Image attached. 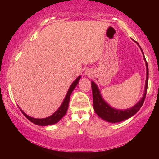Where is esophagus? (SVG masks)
Instances as JSON below:
<instances>
[{"label": "esophagus", "instance_id": "obj_1", "mask_svg": "<svg viewBox=\"0 0 159 159\" xmlns=\"http://www.w3.org/2000/svg\"><path fill=\"white\" fill-rule=\"evenodd\" d=\"M85 75H87L88 76H90V73H89V72H88V71H85Z\"/></svg>", "mask_w": 159, "mask_h": 159}]
</instances>
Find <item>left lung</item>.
Returning a JSON list of instances; mask_svg holds the SVG:
<instances>
[{
  "mask_svg": "<svg viewBox=\"0 0 159 159\" xmlns=\"http://www.w3.org/2000/svg\"><path fill=\"white\" fill-rule=\"evenodd\" d=\"M139 45V44H138ZM140 48V46H139ZM143 54L144 59L145 62H146L147 67V79L145 82V88L144 93L142 99L139 100L135 105H134L130 109H125V110H119L110 107L107 102L104 100L100 94V92L98 89V85H97L93 81L91 82V86H92L93 91V107L95 111L99 117L102 119L108 121L109 123H118L125 120L128 118H130L134 116L138 112L142 106L143 105L145 98H146V94L147 91L148 86V78H149V69H148V64L144 57V52L140 48Z\"/></svg>",
  "mask_w": 159,
  "mask_h": 159,
  "instance_id": "obj_1",
  "label": "left lung"
}]
</instances>
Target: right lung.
Here are the masks:
<instances>
[{
  "mask_svg": "<svg viewBox=\"0 0 159 159\" xmlns=\"http://www.w3.org/2000/svg\"><path fill=\"white\" fill-rule=\"evenodd\" d=\"M80 77L81 76H79L73 83H72V84L71 85V86H70L69 89L68 90V92H67V93H66V95L65 97V98H64L62 104H61V105L60 107V108H59L57 111L54 113L52 115L50 116L49 117H47L45 118H32L31 116H28L27 114H26L20 108V107H19V108H20V109L21 110V113L25 115V116L26 118H28V119L30 120L31 122L34 123V124L42 125V126L55 124V123H57L59 120H61V118L66 114L67 109H68V107H69L70 96H71V94L72 93V92H73V90L75 89V88L76 87V85L78 84V83H79V81Z\"/></svg>",
  "mask_w": 159,
  "mask_h": 159,
  "instance_id": "1",
  "label": "right lung"
}]
</instances>
